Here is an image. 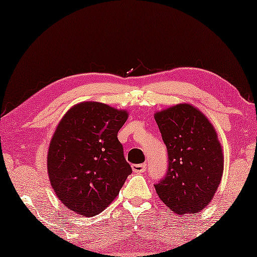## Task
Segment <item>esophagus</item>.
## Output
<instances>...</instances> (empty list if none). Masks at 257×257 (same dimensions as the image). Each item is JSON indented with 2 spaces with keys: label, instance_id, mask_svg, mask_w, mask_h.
Returning <instances> with one entry per match:
<instances>
[{
  "label": "esophagus",
  "instance_id": "esophagus-1",
  "mask_svg": "<svg viewBox=\"0 0 257 257\" xmlns=\"http://www.w3.org/2000/svg\"><path fill=\"white\" fill-rule=\"evenodd\" d=\"M132 170H133L134 173H137V174L145 173L146 170H147V165H146V164H138V165L132 166Z\"/></svg>",
  "mask_w": 257,
  "mask_h": 257
}]
</instances>
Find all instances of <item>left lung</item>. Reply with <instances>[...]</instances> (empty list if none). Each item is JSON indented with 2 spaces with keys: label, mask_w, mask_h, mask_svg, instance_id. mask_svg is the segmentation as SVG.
I'll use <instances>...</instances> for the list:
<instances>
[{
  "label": "left lung",
  "mask_w": 257,
  "mask_h": 257,
  "mask_svg": "<svg viewBox=\"0 0 257 257\" xmlns=\"http://www.w3.org/2000/svg\"><path fill=\"white\" fill-rule=\"evenodd\" d=\"M167 148L168 167L155 184L159 198L176 214L197 213L212 200L223 174V154L213 125L188 103L156 112Z\"/></svg>",
  "instance_id": "8db88e82"
}]
</instances>
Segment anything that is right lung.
I'll use <instances>...</instances> for the list:
<instances>
[{
    "label": "right lung",
    "instance_id": "obj_1",
    "mask_svg": "<svg viewBox=\"0 0 257 257\" xmlns=\"http://www.w3.org/2000/svg\"><path fill=\"white\" fill-rule=\"evenodd\" d=\"M126 119V111L91 101L74 106L60 120L50 142L48 173L70 211L98 215L132 173L117 138Z\"/></svg>",
    "mask_w": 257,
    "mask_h": 257
}]
</instances>
